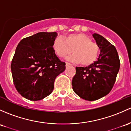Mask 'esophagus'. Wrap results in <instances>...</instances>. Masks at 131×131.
Segmentation results:
<instances>
[{
	"label": "esophagus",
	"instance_id": "obj_1",
	"mask_svg": "<svg viewBox=\"0 0 131 131\" xmlns=\"http://www.w3.org/2000/svg\"><path fill=\"white\" fill-rule=\"evenodd\" d=\"M70 63H68V62H66V66H68V65H70Z\"/></svg>",
	"mask_w": 131,
	"mask_h": 131
}]
</instances>
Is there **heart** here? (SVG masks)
I'll use <instances>...</instances> for the list:
<instances>
[{"label": "heart", "mask_w": 131, "mask_h": 131, "mask_svg": "<svg viewBox=\"0 0 131 131\" xmlns=\"http://www.w3.org/2000/svg\"><path fill=\"white\" fill-rule=\"evenodd\" d=\"M53 48L58 56L68 57L70 61L80 63L81 65L88 66L94 63L98 58L100 48L96 42L83 33H74L67 36L64 40L57 38L53 43Z\"/></svg>", "instance_id": "1"}]
</instances>
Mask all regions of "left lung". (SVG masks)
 Segmentation results:
<instances>
[{
    "label": "left lung",
    "mask_w": 131,
    "mask_h": 131,
    "mask_svg": "<svg viewBox=\"0 0 131 131\" xmlns=\"http://www.w3.org/2000/svg\"><path fill=\"white\" fill-rule=\"evenodd\" d=\"M93 37L100 48L98 60L85 68L76 67L72 80L74 92L89 101L98 100L111 92L120 68V60L115 46L98 34L94 33Z\"/></svg>",
    "instance_id": "obj_1"
}]
</instances>
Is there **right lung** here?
<instances>
[{"instance_id": "1", "label": "right lung", "mask_w": 131, "mask_h": 131, "mask_svg": "<svg viewBox=\"0 0 131 131\" xmlns=\"http://www.w3.org/2000/svg\"><path fill=\"white\" fill-rule=\"evenodd\" d=\"M57 33L41 32L24 38L16 48L11 63L14 85L24 98L33 101L50 95L55 78L65 70V63L54 53Z\"/></svg>"}]
</instances>
